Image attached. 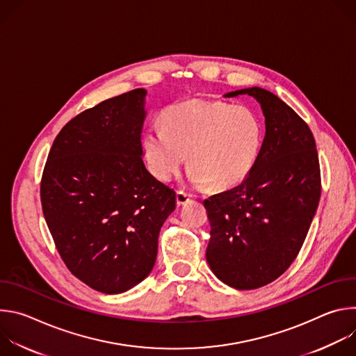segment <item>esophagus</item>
Returning a JSON list of instances; mask_svg holds the SVG:
<instances>
[{
    "instance_id": "obj_1",
    "label": "esophagus",
    "mask_w": 356,
    "mask_h": 356,
    "mask_svg": "<svg viewBox=\"0 0 356 356\" xmlns=\"http://www.w3.org/2000/svg\"><path fill=\"white\" fill-rule=\"evenodd\" d=\"M176 200H177V206L180 207V206H186L187 202H190L193 200V195L183 191V190H179L177 195H176Z\"/></svg>"
}]
</instances>
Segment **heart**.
<instances>
[{"label":"heart","instance_id":"b5f03b06","mask_svg":"<svg viewBox=\"0 0 356 356\" xmlns=\"http://www.w3.org/2000/svg\"><path fill=\"white\" fill-rule=\"evenodd\" d=\"M264 124L249 107L222 101L188 99L163 113V127L146 128L142 146L149 170L169 181L187 161V179L216 188L241 183L257 165Z\"/></svg>","mask_w":356,"mask_h":356}]
</instances>
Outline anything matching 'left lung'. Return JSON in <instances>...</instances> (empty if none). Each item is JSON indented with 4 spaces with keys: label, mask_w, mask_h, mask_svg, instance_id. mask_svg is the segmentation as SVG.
Returning <instances> with one entry per match:
<instances>
[{
    "label": "left lung",
    "mask_w": 356,
    "mask_h": 356,
    "mask_svg": "<svg viewBox=\"0 0 356 356\" xmlns=\"http://www.w3.org/2000/svg\"><path fill=\"white\" fill-rule=\"evenodd\" d=\"M242 94L261 104L264 145L239 186L204 200L211 225L206 258L222 283L250 290L276 280L296 259L318 207L321 179L309 125L265 88L224 97Z\"/></svg>",
    "instance_id": "1"
}]
</instances>
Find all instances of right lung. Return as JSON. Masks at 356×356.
<instances>
[{
	"label": "right lung",
	"instance_id": "add662e5",
	"mask_svg": "<svg viewBox=\"0 0 356 356\" xmlns=\"http://www.w3.org/2000/svg\"><path fill=\"white\" fill-rule=\"evenodd\" d=\"M146 90L86 110L56 136L40 183L47 228L69 270L91 289L124 293L152 272L176 193L143 162Z\"/></svg>",
	"mask_w": 356,
	"mask_h": 356
}]
</instances>
